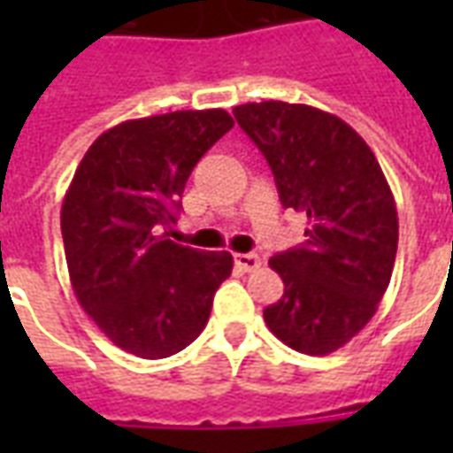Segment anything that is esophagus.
<instances>
[{
	"label": "esophagus",
	"instance_id": "34e87169",
	"mask_svg": "<svg viewBox=\"0 0 453 453\" xmlns=\"http://www.w3.org/2000/svg\"><path fill=\"white\" fill-rule=\"evenodd\" d=\"M235 265L240 266L242 272H255L257 266L262 265V259H259V255L247 252V255H235Z\"/></svg>",
	"mask_w": 453,
	"mask_h": 453
}]
</instances>
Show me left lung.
<instances>
[{"instance_id": "left-lung-1", "label": "left lung", "mask_w": 453, "mask_h": 453, "mask_svg": "<svg viewBox=\"0 0 453 453\" xmlns=\"http://www.w3.org/2000/svg\"><path fill=\"white\" fill-rule=\"evenodd\" d=\"M265 155L281 206L308 216L305 242L269 259L284 296L265 308L279 340L303 354L340 349L369 323L398 252V213L379 159L357 130L305 104L233 109Z\"/></svg>"}]
</instances>
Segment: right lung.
Listing matches in <instances>:
<instances>
[{
    "label": "right lung",
    "instance_id": "obj_1",
    "mask_svg": "<svg viewBox=\"0 0 453 453\" xmlns=\"http://www.w3.org/2000/svg\"><path fill=\"white\" fill-rule=\"evenodd\" d=\"M233 128L230 113L172 111L126 120L80 162L60 211L74 296L109 340L165 359L206 327L230 252H201L157 235L177 223L191 169Z\"/></svg>",
    "mask_w": 453,
    "mask_h": 453
}]
</instances>
